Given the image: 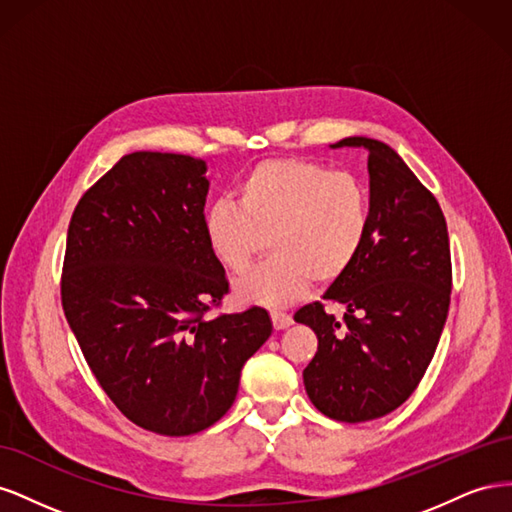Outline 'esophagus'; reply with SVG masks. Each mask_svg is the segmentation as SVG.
I'll return each mask as SVG.
<instances>
[{
	"label": "esophagus",
	"mask_w": 512,
	"mask_h": 512,
	"mask_svg": "<svg viewBox=\"0 0 512 512\" xmlns=\"http://www.w3.org/2000/svg\"><path fill=\"white\" fill-rule=\"evenodd\" d=\"M271 320H273V327L277 331H284L292 324V318L286 312H277V309H275V312H271Z\"/></svg>",
	"instance_id": "1"
}]
</instances>
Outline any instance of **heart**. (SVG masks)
Instances as JSON below:
<instances>
[{
    "label": "heart",
    "mask_w": 512,
    "mask_h": 512,
    "mask_svg": "<svg viewBox=\"0 0 512 512\" xmlns=\"http://www.w3.org/2000/svg\"><path fill=\"white\" fill-rule=\"evenodd\" d=\"M365 183L305 158H273L237 183V205L218 200L205 213L209 250L230 273H243L273 245V256L235 284L243 303L284 307L350 271L369 237Z\"/></svg>",
    "instance_id": "1"
}]
</instances>
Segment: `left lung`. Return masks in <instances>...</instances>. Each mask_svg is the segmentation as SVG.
I'll return each instance as SVG.
<instances>
[{
	"instance_id": "obj_1",
	"label": "left lung",
	"mask_w": 512,
	"mask_h": 512,
	"mask_svg": "<svg viewBox=\"0 0 512 512\" xmlns=\"http://www.w3.org/2000/svg\"><path fill=\"white\" fill-rule=\"evenodd\" d=\"M369 151L371 226L361 256L294 320L318 337L303 369L312 404L342 423L374 421L414 393L438 348L451 303V247L438 200L389 145L350 136L331 145Z\"/></svg>"
}]
</instances>
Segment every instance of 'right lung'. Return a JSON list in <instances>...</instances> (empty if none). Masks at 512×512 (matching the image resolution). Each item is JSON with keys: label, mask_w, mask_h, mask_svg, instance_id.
<instances>
[{"label": "right lung", "mask_w": 512, "mask_h": 512, "mask_svg": "<svg viewBox=\"0 0 512 512\" xmlns=\"http://www.w3.org/2000/svg\"><path fill=\"white\" fill-rule=\"evenodd\" d=\"M207 164L136 151L89 188L68 226L61 305L96 380L123 416L192 436L228 412L267 309L209 318L228 292L205 239Z\"/></svg>", "instance_id": "right-lung-1"}]
</instances>
